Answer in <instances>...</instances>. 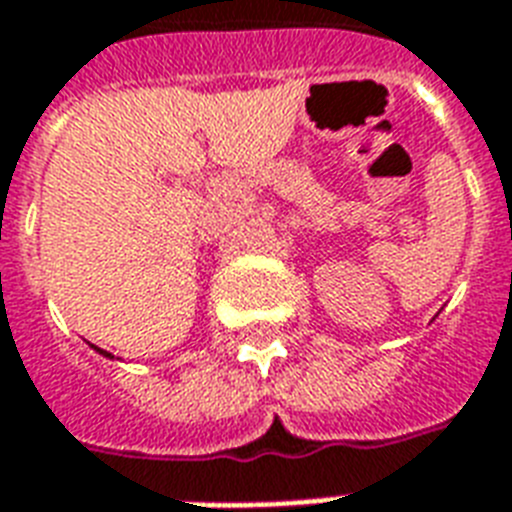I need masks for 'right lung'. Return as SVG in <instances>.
Here are the masks:
<instances>
[{
  "instance_id": "1",
  "label": "right lung",
  "mask_w": 512,
  "mask_h": 512,
  "mask_svg": "<svg viewBox=\"0 0 512 512\" xmlns=\"http://www.w3.org/2000/svg\"><path fill=\"white\" fill-rule=\"evenodd\" d=\"M100 350V348H98ZM100 353H103V356H111V353H106V350H100Z\"/></svg>"
}]
</instances>
